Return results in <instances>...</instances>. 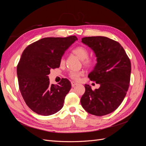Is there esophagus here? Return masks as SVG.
Here are the masks:
<instances>
[{
	"label": "esophagus",
	"instance_id": "1",
	"mask_svg": "<svg viewBox=\"0 0 146 146\" xmlns=\"http://www.w3.org/2000/svg\"><path fill=\"white\" fill-rule=\"evenodd\" d=\"M71 85H72V86L74 88V87H75L76 86L78 85V84L77 83H76V82H71Z\"/></svg>",
	"mask_w": 146,
	"mask_h": 146
}]
</instances>
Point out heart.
<instances>
[{
  "instance_id": "b5f03b06",
  "label": "heart",
  "mask_w": 146,
  "mask_h": 146,
  "mask_svg": "<svg viewBox=\"0 0 146 146\" xmlns=\"http://www.w3.org/2000/svg\"><path fill=\"white\" fill-rule=\"evenodd\" d=\"M72 52L75 55H76L79 58L82 60L83 64L86 67H92L96 63V59L92 56H88L89 51L85 47L78 46L74 48L72 50ZM64 62V58L61 57L60 59V63L63 64ZM82 75L80 72H74L71 71L69 73V77L73 80H77L80 78Z\"/></svg>"
}]
</instances>
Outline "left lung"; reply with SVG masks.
<instances>
[{
  "instance_id": "obj_1",
  "label": "left lung",
  "mask_w": 146,
  "mask_h": 146,
  "mask_svg": "<svg viewBox=\"0 0 146 146\" xmlns=\"http://www.w3.org/2000/svg\"><path fill=\"white\" fill-rule=\"evenodd\" d=\"M82 42L93 50L98 61L88 77L100 85L95 90L85 85L82 106L93 115H107L115 111L125 97L130 80V60L120 44L107 37H85Z\"/></svg>"
}]
</instances>
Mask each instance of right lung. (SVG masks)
<instances>
[{
  "mask_svg": "<svg viewBox=\"0 0 146 146\" xmlns=\"http://www.w3.org/2000/svg\"><path fill=\"white\" fill-rule=\"evenodd\" d=\"M77 38H44L25 48L17 66L19 90L33 111L49 116L63 108L65 97L71 88L67 78L58 85L50 83V69L60 67V59Z\"/></svg>",
  "mask_w": 146,
  "mask_h": 146,
  "instance_id": "right-lung-1",
  "label": "right lung"
}]
</instances>
